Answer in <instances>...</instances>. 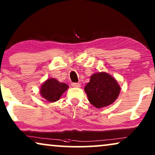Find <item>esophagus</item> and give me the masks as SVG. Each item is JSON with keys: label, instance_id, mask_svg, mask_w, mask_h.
<instances>
[{"label": "esophagus", "instance_id": "esophagus-1", "mask_svg": "<svg viewBox=\"0 0 155 155\" xmlns=\"http://www.w3.org/2000/svg\"><path fill=\"white\" fill-rule=\"evenodd\" d=\"M71 85L73 87H80V84L78 83V82H73L71 84Z\"/></svg>", "mask_w": 155, "mask_h": 155}]
</instances>
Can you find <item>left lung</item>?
Listing matches in <instances>:
<instances>
[{
  "instance_id": "obj_1",
  "label": "left lung",
  "mask_w": 155,
  "mask_h": 155,
  "mask_svg": "<svg viewBox=\"0 0 155 155\" xmlns=\"http://www.w3.org/2000/svg\"><path fill=\"white\" fill-rule=\"evenodd\" d=\"M84 91L89 101L99 109L114 103L120 94V87L115 78L101 72L92 75Z\"/></svg>"
}]
</instances>
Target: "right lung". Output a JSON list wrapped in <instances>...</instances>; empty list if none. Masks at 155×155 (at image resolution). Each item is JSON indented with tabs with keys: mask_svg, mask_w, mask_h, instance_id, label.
I'll return each mask as SVG.
<instances>
[{
	"mask_svg": "<svg viewBox=\"0 0 155 155\" xmlns=\"http://www.w3.org/2000/svg\"><path fill=\"white\" fill-rule=\"evenodd\" d=\"M68 88V85L65 83L58 82L54 78H49L42 84L40 89V94L49 102H54L61 98V95Z\"/></svg>",
	"mask_w": 155,
	"mask_h": 155,
	"instance_id": "add662e5",
	"label": "right lung"
}]
</instances>
